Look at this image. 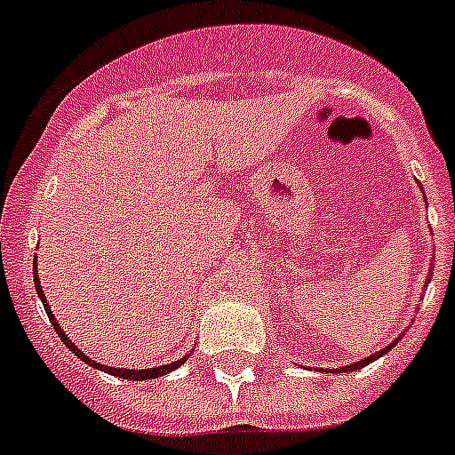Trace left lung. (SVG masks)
<instances>
[{
  "label": "left lung",
  "instance_id": "1",
  "mask_svg": "<svg viewBox=\"0 0 455 455\" xmlns=\"http://www.w3.org/2000/svg\"><path fill=\"white\" fill-rule=\"evenodd\" d=\"M399 339H401V337H399ZM399 339H394L392 341V344H389V347L387 348H380V351H378V353H373V355H369V357H364V360H360V363H355V364H348V367H339V369H332V371H339V373H347V371H355V369H363V367H367V364L369 363H373V360H376V357H380V355H385V353H387V351H392V348H394V344H396V341H399Z\"/></svg>",
  "mask_w": 455,
  "mask_h": 455
}]
</instances>
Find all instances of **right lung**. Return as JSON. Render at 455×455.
<instances>
[{
  "mask_svg": "<svg viewBox=\"0 0 455 455\" xmlns=\"http://www.w3.org/2000/svg\"><path fill=\"white\" fill-rule=\"evenodd\" d=\"M34 284H36V291H38V299L43 300V305H45V312H47V316H50V323L54 325L56 335L61 337V339H63V344H66V347L70 348V351L75 353V355H77L79 360H84V363H86L88 367H92V369H100V371H104V373H111V376L124 378V380H152V378H159V376H164V373H168V371H175V369H178V367H182V364L187 363V355H184V357H180L178 363L162 364V367H152V369H118V367H107V364H100V363H95V360H91V357H88V355H84V353L79 351V348L75 347V344H72V339H70V337H68L66 332H63V328H61V325H59V321L54 319V315H52L50 305H47L45 291H43V287H40L38 271H36V268H34Z\"/></svg>",
  "mask_w": 455,
  "mask_h": 455,
  "instance_id": "add662e5",
  "label": "right lung"
}]
</instances>
